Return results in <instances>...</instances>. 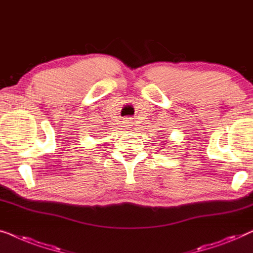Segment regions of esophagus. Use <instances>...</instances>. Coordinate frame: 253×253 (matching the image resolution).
I'll use <instances>...</instances> for the list:
<instances>
[{"instance_id": "obj_1", "label": "esophagus", "mask_w": 253, "mask_h": 253, "mask_svg": "<svg viewBox=\"0 0 253 253\" xmlns=\"http://www.w3.org/2000/svg\"><path fill=\"white\" fill-rule=\"evenodd\" d=\"M125 126L127 128H131V126H133V120H131L130 118H128L125 120Z\"/></svg>"}]
</instances>
